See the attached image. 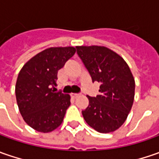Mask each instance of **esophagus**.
Here are the masks:
<instances>
[{"mask_svg": "<svg viewBox=\"0 0 159 159\" xmlns=\"http://www.w3.org/2000/svg\"><path fill=\"white\" fill-rule=\"evenodd\" d=\"M71 96H72L73 98H77V97L80 96V94H71Z\"/></svg>", "mask_w": 159, "mask_h": 159, "instance_id": "1", "label": "esophagus"}]
</instances>
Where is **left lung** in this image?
<instances>
[{"instance_id": "1", "label": "left lung", "mask_w": 159, "mask_h": 159, "mask_svg": "<svg viewBox=\"0 0 159 159\" xmlns=\"http://www.w3.org/2000/svg\"><path fill=\"white\" fill-rule=\"evenodd\" d=\"M78 56L92 78L100 85V95H88L89 104L84 119L99 133L115 131L124 124L131 111L135 83L129 66L116 52L102 46H78Z\"/></svg>"}]
</instances>
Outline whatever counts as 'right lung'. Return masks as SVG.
Wrapping results in <instances>:
<instances>
[{
  "instance_id": "right-lung-1",
  "label": "right lung",
  "mask_w": 159,
  "mask_h": 159,
  "mask_svg": "<svg viewBox=\"0 0 159 159\" xmlns=\"http://www.w3.org/2000/svg\"><path fill=\"white\" fill-rule=\"evenodd\" d=\"M76 52L73 47L48 48L32 57L18 73L16 98L25 123L48 133L62 124L70 104L69 95L55 92L58 70Z\"/></svg>"
}]
</instances>
